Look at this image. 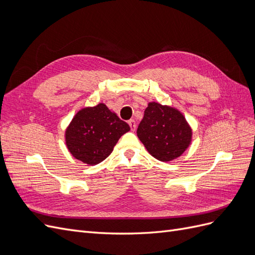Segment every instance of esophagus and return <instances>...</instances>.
I'll return each mask as SVG.
<instances>
[{"instance_id": "1", "label": "esophagus", "mask_w": 255, "mask_h": 255, "mask_svg": "<svg viewBox=\"0 0 255 255\" xmlns=\"http://www.w3.org/2000/svg\"><path fill=\"white\" fill-rule=\"evenodd\" d=\"M128 125H129V128L132 130H135L136 129V122L134 119H130L128 120Z\"/></svg>"}]
</instances>
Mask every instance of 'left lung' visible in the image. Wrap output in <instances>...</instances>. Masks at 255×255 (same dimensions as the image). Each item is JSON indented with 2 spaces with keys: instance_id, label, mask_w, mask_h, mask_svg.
Returning <instances> with one entry per match:
<instances>
[{
  "instance_id": "1",
  "label": "left lung",
  "mask_w": 255,
  "mask_h": 255,
  "mask_svg": "<svg viewBox=\"0 0 255 255\" xmlns=\"http://www.w3.org/2000/svg\"><path fill=\"white\" fill-rule=\"evenodd\" d=\"M191 128L172 107L149 103L137 128V136L152 156L170 161L181 156L191 140Z\"/></svg>"
}]
</instances>
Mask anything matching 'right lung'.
<instances>
[{
	"instance_id": "obj_1",
	"label": "right lung",
	"mask_w": 255,
	"mask_h": 255,
	"mask_svg": "<svg viewBox=\"0 0 255 255\" xmlns=\"http://www.w3.org/2000/svg\"><path fill=\"white\" fill-rule=\"evenodd\" d=\"M129 126L104 104L83 109L66 130V143L72 155L88 165L101 163L112 153Z\"/></svg>"
}]
</instances>
